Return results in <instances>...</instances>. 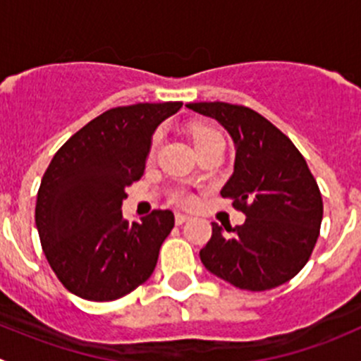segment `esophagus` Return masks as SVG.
Here are the masks:
<instances>
[{
  "instance_id": "1",
  "label": "esophagus",
  "mask_w": 361,
  "mask_h": 361,
  "mask_svg": "<svg viewBox=\"0 0 361 361\" xmlns=\"http://www.w3.org/2000/svg\"><path fill=\"white\" fill-rule=\"evenodd\" d=\"M187 220H190V216H187V214H183V213H176V214H174V221H176V225L185 224V221H187Z\"/></svg>"
}]
</instances>
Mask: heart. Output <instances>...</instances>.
Segmentation results:
<instances>
[{"mask_svg":"<svg viewBox=\"0 0 361 361\" xmlns=\"http://www.w3.org/2000/svg\"><path fill=\"white\" fill-rule=\"evenodd\" d=\"M190 137L197 152L207 150V148H213V147H225V140L224 136H221L220 130L207 126V123H194V126L190 127ZM160 140H162L160 133L155 134L154 140H152V147H150L152 157H154L155 152H157ZM171 201L178 204V206H192V204H194V197L185 190H174L173 194H171Z\"/></svg>","mask_w":361,"mask_h":361,"instance_id":"b5f03b06","label":"heart"}]
</instances>
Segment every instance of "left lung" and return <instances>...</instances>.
<instances>
[{
    "mask_svg": "<svg viewBox=\"0 0 361 361\" xmlns=\"http://www.w3.org/2000/svg\"><path fill=\"white\" fill-rule=\"evenodd\" d=\"M218 120L235 145L234 174L221 197L246 214L243 225H213L201 250L204 267L231 285L264 292L307 264L323 218L322 192L297 147L274 123L241 104L190 103Z\"/></svg>",
    "mask_w": 361,
    "mask_h": 361,
    "instance_id": "left-lung-1",
    "label": "left lung"
}]
</instances>
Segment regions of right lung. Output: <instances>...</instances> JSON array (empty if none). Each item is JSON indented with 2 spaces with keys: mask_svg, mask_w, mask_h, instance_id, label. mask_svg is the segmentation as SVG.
Wrapping results in <instances>:
<instances>
[{
  "mask_svg": "<svg viewBox=\"0 0 361 361\" xmlns=\"http://www.w3.org/2000/svg\"><path fill=\"white\" fill-rule=\"evenodd\" d=\"M181 104L111 108L73 134L47 167L35 220L43 253L71 293L116 300L154 272L174 214L155 209L129 224L120 207L126 187L143 176L152 134Z\"/></svg>",
  "mask_w": 361,
  "mask_h": 361,
  "instance_id": "obj_1",
  "label": "right lung"
}]
</instances>
